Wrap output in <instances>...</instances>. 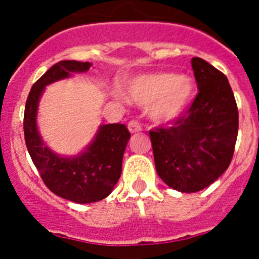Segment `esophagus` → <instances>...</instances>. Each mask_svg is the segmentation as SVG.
Listing matches in <instances>:
<instances>
[{"label": "esophagus", "instance_id": "34e87169", "mask_svg": "<svg viewBox=\"0 0 259 259\" xmlns=\"http://www.w3.org/2000/svg\"><path fill=\"white\" fill-rule=\"evenodd\" d=\"M128 131L131 132V134H135V132L141 131L140 123L136 122V120H131V122H128Z\"/></svg>", "mask_w": 259, "mask_h": 259}]
</instances>
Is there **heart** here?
Segmentation results:
<instances>
[{
    "mask_svg": "<svg viewBox=\"0 0 259 259\" xmlns=\"http://www.w3.org/2000/svg\"><path fill=\"white\" fill-rule=\"evenodd\" d=\"M193 79L174 72L139 75L128 80L125 92L132 102L149 107L155 123L170 124L182 118L193 101Z\"/></svg>",
    "mask_w": 259,
    "mask_h": 259,
    "instance_id": "b5f03b06",
    "label": "heart"
}]
</instances>
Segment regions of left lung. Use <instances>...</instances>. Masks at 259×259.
Returning <instances> with one entry per match:
<instances>
[{"mask_svg": "<svg viewBox=\"0 0 259 259\" xmlns=\"http://www.w3.org/2000/svg\"><path fill=\"white\" fill-rule=\"evenodd\" d=\"M198 95L168 128L150 131L157 174L183 193L202 191L227 170L239 131V111L226 75L192 58Z\"/></svg>", "mask_w": 259, "mask_h": 259, "instance_id": "1", "label": "left lung"}]
</instances>
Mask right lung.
<instances>
[{"label": "right lung", "instance_id": "add662e5", "mask_svg": "<svg viewBox=\"0 0 259 259\" xmlns=\"http://www.w3.org/2000/svg\"><path fill=\"white\" fill-rule=\"evenodd\" d=\"M89 62L61 61L32 85L24 109V139L45 185L59 197L76 203L106 198L122 174L125 146L131 137L124 124H101L93 140L76 155H61L45 145L37 127V111L45 88L74 74L87 72Z\"/></svg>", "mask_w": 259, "mask_h": 259}]
</instances>
